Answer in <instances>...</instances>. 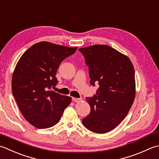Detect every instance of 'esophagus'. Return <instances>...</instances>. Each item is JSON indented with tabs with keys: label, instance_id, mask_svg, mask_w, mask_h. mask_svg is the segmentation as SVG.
<instances>
[{
	"label": "esophagus",
	"instance_id": "34e87169",
	"mask_svg": "<svg viewBox=\"0 0 159 159\" xmlns=\"http://www.w3.org/2000/svg\"><path fill=\"white\" fill-rule=\"evenodd\" d=\"M72 100L73 102H80L81 100V99H79V98H72Z\"/></svg>",
	"mask_w": 159,
	"mask_h": 159
}]
</instances>
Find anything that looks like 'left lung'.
I'll list each match as a JSON object with an SVG mask.
<instances>
[{"label": "left lung", "instance_id": "left-lung-1", "mask_svg": "<svg viewBox=\"0 0 159 159\" xmlns=\"http://www.w3.org/2000/svg\"><path fill=\"white\" fill-rule=\"evenodd\" d=\"M89 66L90 83L99 84L96 95L86 98L90 112L82 119L89 130L98 134L111 131L124 120L136 93L133 64L128 56L106 44L79 49Z\"/></svg>", "mask_w": 159, "mask_h": 159}]
</instances>
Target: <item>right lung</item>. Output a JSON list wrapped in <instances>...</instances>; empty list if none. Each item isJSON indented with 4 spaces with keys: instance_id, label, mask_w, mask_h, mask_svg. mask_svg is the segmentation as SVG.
Here are the masks:
<instances>
[{
    "instance_id": "1",
    "label": "right lung",
    "mask_w": 159,
    "mask_h": 159,
    "mask_svg": "<svg viewBox=\"0 0 159 159\" xmlns=\"http://www.w3.org/2000/svg\"><path fill=\"white\" fill-rule=\"evenodd\" d=\"M77 47L40 42L22 54L13 73L11 89L26 120L37 128L57 124L71 98L50 89L58 83L56 77L60 63Z\"/></svg>"
}]
</instances>
